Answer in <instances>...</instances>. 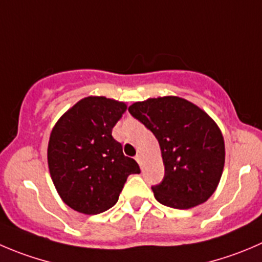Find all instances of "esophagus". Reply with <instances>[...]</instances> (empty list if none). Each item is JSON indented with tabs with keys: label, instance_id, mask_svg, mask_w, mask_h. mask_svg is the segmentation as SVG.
<instances>
[{
	"label": "esophagus",
	"instance_id": "obj_1",
	"mask_svg": "<svg viewBox=\"0 0 262 262\" xmlns=\"http://www.w3.org/2000/svg\"><path fill=\"white\" fill-rule=\"evenodd\" d=\"M135 159H136V161H138V163L140 164V166H141V164H143V156H141V154H138V156L135 157Z\"/></svg>",
	"mask_w": 262,
	"mask_h": 262
}]
</instances>
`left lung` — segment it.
<instances>
[{
	"label": "left lung",
	"instance_id": "8db88e82",
	"mask_svg": "<svg viewBox=\"0 0 262 262\" xmlns=\"http://www.w3.org/2000/svg\"><path fill=\"white\" fill-rule=\"evenodd\" d=\"M128 112L150 129L161 146L164 176L151 186L157 201L178 210L207 201L225 163L224 138L211 117L176 96L135 103Z\"/></svg>",
	"mask_w": 262,
	"mask_h": 262
}]
</instances>
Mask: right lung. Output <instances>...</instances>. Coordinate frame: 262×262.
<instances>
[{
  "instance_id": "right-lung-1",
  "label": "right lung",
  "mask_w": 262,
  "mask_h": 262,
  "mask_svg": "<svg viewBox=\"0 0 262 262\" xmlns=\"http://www.w3.org/2000/svg\"><path fill=\"white\" fill-rule=\"evenodd\" d=\"M126 104L89 96L72 106L52 128L47 162L54 185L66 204L86 215L113 207L127 178L140 173L112 129Z\"/></svg>"
}]
</instances>
